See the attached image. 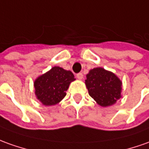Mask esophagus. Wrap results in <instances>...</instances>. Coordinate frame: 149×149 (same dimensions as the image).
<instances>
[{
    "label": "esophagus",
    "mask_w": 149,
    "mask_h": 149,
    "mask_svg": "<svg viewBox=\"0 0 149 149\" xmlns=\"http://www.w3.org/2000/svg\"><path fill=\"white\" fill-rule=\"evenodd\" d=\"M76 77L78 79L81 80V79H84V74H83L82 73H79V74H77Z\"/></svg>",
    "instance_id": "esophagus-1"
}]
</instances>
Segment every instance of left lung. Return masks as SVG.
<instances>
[{
  "label": "left lung",
  "instance_id": "8db88e82",
  "mask_svg": "<svg viewBox=\"0 0 149 149\" xmlns=\"http://www.w3.org/2000/svg\"><path fill=\"white\" fill-rule=\"evenodd\" d=\"M86 77L88 93L100 106L113 105L122 97V81L113 73L96 67L91 70Z\"/></svg>",
  "mask_w": 149,
  "mask_h": 149
}]
</instances>
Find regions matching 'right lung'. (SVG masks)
Wrapping results in <instances>:
<instances>
[{"label": "right lung", "mask_w": 149, "mask_h": 149, "mask_svg": "<svg viewBox=\"0 0 149 149\" xmlns=\"http://www.w3.org/2000/svg\"><path fill=\"white\" fill-rule=\"evenodd\" d=\"M74 80L71 71L54 66L35 80V94L44 105L57 104L65 96L70 84Z\"/></svg>", "instance_id": "right-lung-1"}]
</instances>
